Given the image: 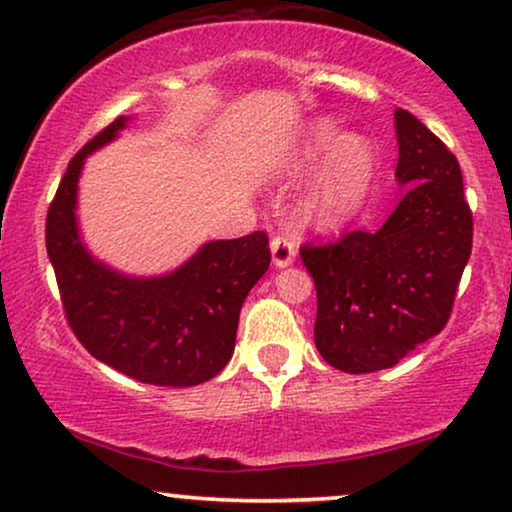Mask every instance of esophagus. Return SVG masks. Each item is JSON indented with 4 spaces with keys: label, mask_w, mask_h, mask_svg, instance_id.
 I'll use <instances>...</instances> for the list:
<instances>
[{
    "label": "esophagus",
    "mask_w": 512,
    "mask_h": 512,
    "mask_svg": "<svg viewBox=\"0 0 512 512\" xmlns=\"http://www.w3.org/2000/svg\"><path fill=\"white\" fill-rule=\"evenodd\" d=\"M270 251L275 268H287L296 258V242L289 235H275L270 242Z\"/></svg>",
    "instance_id": "esophagus-1"
}]
</instances>
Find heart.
I'll list each match as a JSON object with an SVG mask.
<instances>
[{
  "instance_id": "heart-1",
  "label": "heart",
  "mask_w": 512,
  "mask_h": 512,
  "mask_svg": "<svg viewBox=\"0 0 512 512\" xmlns=\"http://www.w3.org/2000/svg\"><path fill=\"white\" fill-rule=\"evenodd\" d=\"M378 152L369 136L341 131L331 119L305 126L301 141L287 162L289 176L318 169L303 192L305 221L320 230H336L360 214L376 178Z\"/></svg>"
}]
</instances>
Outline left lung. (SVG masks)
I'll return each instance as SVG.
<instances>
[{"label":"left lung","mask_w":512,"mask_h":512,"mask_svg":"<svg viewBox=\"0 0 512 512\" xmlns=\"http://www.w3.org/2000/svg\"><path fill=\"white\" fill-rule=\"evenodd\" d=\"M395 134V178L407 192L383 228L301 247L317 289L315 345L345 374L395 367L440 334L473 249L459 159L402 108Z\"/></svg>","instance_id":"left-lung-1"}]
</instances>
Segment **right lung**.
<instances>
[{
	"label": "right lung",
	"mask_w": 512,
	"mask_h": 512,
	"mask_svg": "<svg viewBox=\"0 0 512 512\" xmlns=\"http://www.w3.org/2000/svg\"><path fill=\"white\" fill-rule=\"evenodd\" d=\"M126 124L117 117L70 159L46 214V251L70 329L96 360L150 386H199L230 362L244 298L270 265L268 235L207 242L159 277L124 275L91 256L77 228V183L86 155Z\"/></svg>",
	"instance_id": "add662e5"
}]
</instances>
